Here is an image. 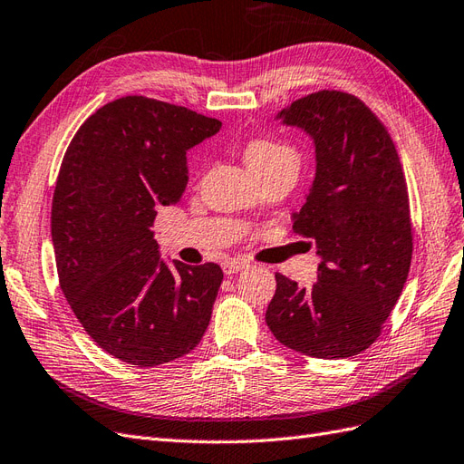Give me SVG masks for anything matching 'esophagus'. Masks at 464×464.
<instances>
[{
	"label": "esophagus",
	"instance_id": "34e87169",
	"mask_svg": "<svg viewBox=\"0 0 464 464\" xmlns=\"http://www.w3.org/2000/svg\"><path fill=\"white\" fill-rule=\"evenodd\" d=\"M246 267H247V261L246 259H237V257H230V259H227V261L222 263L224 273H228V275H234V273L242 271Z\"/></svg>",
	"mask_w": 464,
	"mask_h": 464
}]
</instances>
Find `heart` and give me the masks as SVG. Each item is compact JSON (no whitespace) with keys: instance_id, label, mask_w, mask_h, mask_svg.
Returning a JSON list of instances; mask_svg holds the SVG:
<instances>
[{"instance_id":"obj_1","label":"heart","mask_w":464,"mask_h":464,"mask_svg":"<svg viewBox=\"0 0 464 464\" xmlns=\"http://www.w3.org/2000/svg\"><path fill=\"white\" fill-rule=\"evenodd\" d=\"M246 161L254 173L281 166L298 168V156L291 146L269 139H254L246 146Z\"/></svg>"}]
</instances>
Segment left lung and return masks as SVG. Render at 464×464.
<instances>
[{"label": "left lung", "mask_w": 464, "mask_h": 464, "mask_svg": "<svg viewBox=\"0 0 464 464\" xmlns=\"http://www.w3.org/2000/svg\"><path fill=\"white\" fill-rule=\"evenodd\" d=\"M277 119L316 148V178L293 230L316 242L318 281L277 273L266 322L277 340L318 359L357 355L377 340L408 279L411 220L396 146L359 97L322 90Z\"/></svg>", "instance_id": "1"}]
</instances>
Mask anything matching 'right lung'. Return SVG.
Returning <instances> with one entry per match:
<instances>
[{
  "instance_id": "obj_1",
  "label": "right lung",
  "mask_w": 464,
  "mask_h": 464,
  "mask_svg": "<svg viewBox=\"0 0 464 464\" xmlns=\"http://www.w3.org/2000/svg\"><path fill=\"white\" fill-rule=\"evenodd\" d=\"M220 127L187 107L127 95L97 109L62 160L50 217L60 289L115 359L164 365L207 330L222 269L169 267L150 228L158 207L179 203L187 150Z\"/></svg>"
}]
</instances>
